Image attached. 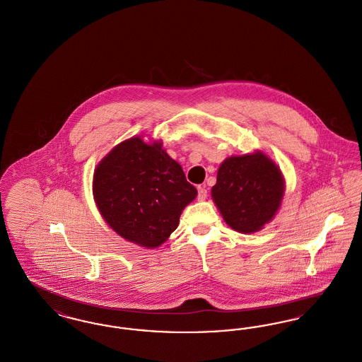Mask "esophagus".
Masks as SVG:
<instances>
[{"mask_svg": "<svg viewBox=\"0 0 362 362\" xmlns=\"http://www.w3.org/2000/svg\"><path fill=\"white\" fill-rule=\"evenodd\" d=\"M207 198V189L205 186H198V199L205 201Z\"/></svg>", "mask_w": 362, "mask_h": 362, "instance_id": "1", "label": "esophagus"}]
</instances>
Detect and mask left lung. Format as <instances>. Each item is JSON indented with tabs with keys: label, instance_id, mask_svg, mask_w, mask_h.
Instances as JSON below:
<instances>
[{
	"label": "left lung",
	"instance_id": "obj_1",
	"mask_svg": "<svg viewBox=\"0 0 362 362\" xmlns=\"http://www.w3.org/2000/svg\"><path fill=\"white\" fill-rule=\"evenodd\" d=\"M284 195L282 171L262 151L225 158L211 187L213 202L225 223L240 233H255L269 224Z\"/></svg>",
	"mask_w": 362,
	"mask_h": 362
}]
</instances>
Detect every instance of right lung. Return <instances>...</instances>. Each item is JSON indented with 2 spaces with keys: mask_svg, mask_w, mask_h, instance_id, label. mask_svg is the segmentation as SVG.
<instances>
[{
  "mask_svg": "<svg viewBox=\"0 0 362 362\" xmlns=\"http://www.w3.org/2000/svg\"><path fill=\"white\" fill-rule=\"evenodd\" d=\"M92 192L108 226L145 248L167 241L198 194L161 141L145 142L137 136L122 141L100 160Z\"/></svg>",
  "mask_w": 362,
  "mask_h": 362,
  "instance_id": "obj_1",
  "label": "right lung"
}]
</instances>
